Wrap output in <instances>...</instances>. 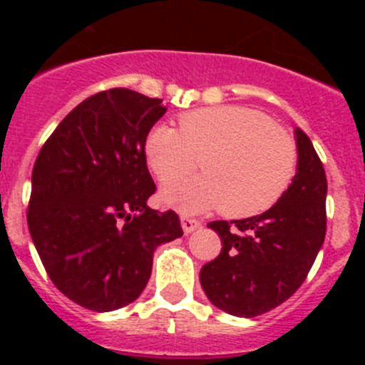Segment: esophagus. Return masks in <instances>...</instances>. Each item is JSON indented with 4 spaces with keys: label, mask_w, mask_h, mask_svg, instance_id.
<instances>
[{
    "label": "esophagus",
    "mask_w": 365,
    "mask_h": 365,
    "mask_svg": "<svg viewBox=\"0 0 365 365\" xmlns=\"http://www.w3.org/2000/svg\"><path fill=\"white\" fill-rule=\"evenodd\" d=\"M182 227H183V233L189 235L192 233V231L200 230L201 222L196 219H189V217H182Z\"/></svg>",
    "instance_id": "34e87169"
}]
</instances>
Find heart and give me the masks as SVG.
Segmentation results:
<instances>
[{"instance_id":"heart-1","label":"heart","mask_w":365,"mask_h":365,"mask_svg":"<svg viewBox=\"0 0 365 365\" xmlns=\"http://www.w3.org/2000/svg\"><path fill=\"white\" fill-rule=\"evenodd\" d=\"M180 130L155 125L145 141L150 169L164 187L196 171L205 176L164 192L185 212L222 206L227 217L267 212L288 190L297 171L292 135L244 106H215L180 114Z\"/></svg>"}]
</instances>
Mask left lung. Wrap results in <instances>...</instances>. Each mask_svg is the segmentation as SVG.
Segmentation results:
<instances>
[{"mask_svg": "<svg viewBox=\"0 0 365 365\" xmlns=\"http://www.w3.org/2000/svg\"><path fill=\"white\" fill-rule=\"evenodd\" d=\"M297 134L298 165L284 196L261 215L213 220L222 249L200 281L215 307L254 318L288 300L307 277L327 233V176L311 139Z\"/></svg>", "mask_w": 365, "mask_h": 365, "instance_id": "obj_1", "label": "left lung"}]
</instances>
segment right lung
Wrapping results in <instances>:
<instances>
[{"label": "right lung", "mask_w": 365, "mask_h": 365, "mask_svg": "<svg viewBox=\"0 0 365 365\" xmlns=\"http://www.w3.org/2000/svg\"><path fill=\"white\" fill-rule=\"evenodd\" d=\"M168 108L127 88L73 108L31 173L28 227L51 281L90 311L130 304L152 274L153 252L183 235L173 210L146 201L155 183L145 141Z\"/></svg>", "instance_id": "obj_1"}]
</instances>
